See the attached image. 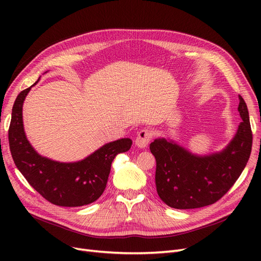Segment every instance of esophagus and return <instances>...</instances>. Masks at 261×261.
I'll use <instances>...</instances> for the list:
<instances>
[{
  "label": "esophagus",
  "mask_w": 261,
  "mask_h": 261,
  "mask_svg": "<svg viewBox=\"0 0 261 261\" xmlns=\"http://www.w3.org/2000/svg\"><path fill=\"white\" fill-rule=\"evenodd\" d=\"M153 136V133L151 129H148V128H145V129H141L138 132V135L136 137V146L138 148H145L147 147V145L150 143V140H151Z\"/></svg>",
  "instance_id": "34e87169"
}]
</instances>
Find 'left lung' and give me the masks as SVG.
Masks as SVG:
<instances>
[{
  "label": "left lung",
  "mask_w": 261,
  "mask_h": 261,
  "mask_svg": "<svg viewBox=\"0 0 261 261\" xmlns=\"http://www.w3.org/2000/svg\"><path fill=\"white\" fill-rule=\"evenodd\" d=\"M242 122L234 138L221 152L196 155L164 138L154 139L150 151L156 161L155 186L171 208L195 209L217 202L246 167L252 145L247 106L239 96Z\"/></svg>",
  "instance_id": "left-lung-1"
}]
</instances>
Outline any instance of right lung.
Masks as SVG:
<instances>
[{
    "label": "right lung",
    "mask_w": 261,
    "mask_h": 261,
    "mask_svg": "<svg viewBox=\"0 0 261 261\" xmlns=\"http://www.w3.org/2000/svg\"><path fill=\"white\" fill-rule=\"evenodd\" d=\"M31 87L19 92L12 110L9 143L17 169L44 199L57 206L81 207L96 201L105 192L114 158L128 151L133 141H112L77 162H58L40 155L29 144L22 124V105Z\"/></svg>",
    "instance_id": "right-lung-1"
}]
</instances>
